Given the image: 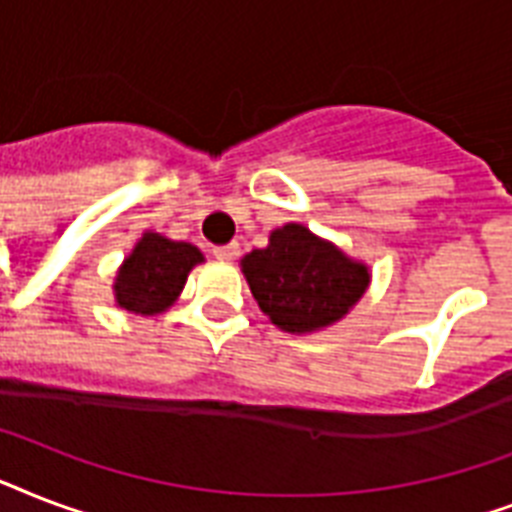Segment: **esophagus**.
<instances>
[{"label":"esophagus","mask_w":512,"mask_h":512,"mask_svg":"<svg viewBox=\"0 0 512 512\" xmlns=\"http://www.w3.org/2000/svg\"><path fill=\"white\" fill-rule=\"evenodd\" d=\"M212 255H215L217 260H236V257H239V244H236V241H231V244L215 247L212 249Z\"/></svg>","instance_id":"1"}]
</instances>
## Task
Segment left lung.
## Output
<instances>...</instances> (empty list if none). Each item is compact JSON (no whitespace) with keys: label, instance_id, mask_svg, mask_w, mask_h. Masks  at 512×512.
Here are the masks:
<instances>
[{"label":"left lung","instance_id":"1","mask_svg":"<svg viewBox=\"0 0 512 512\" xmlns=\"http://www.w3.org/2000/svg\"><path fill=\"white\" fill-rule=\"evenodd\" d=\"M260 311L284 332H313L340 321L369 287L366 265L353 263L329 241L289 223L271 244L241 260Z\"/></svg>","mask_w":512,"mask_h":512}]
</instances>
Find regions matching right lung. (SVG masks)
Segmentation results:
<instances>
[{
    "label": "right lung",
    "instance_id": "obj_1",
    "mask_svg": "<svg viewBox=\"0 0 512 512\" xmlns=\"http://www.w3.org/2000/svg\"><path fill=\"white\" fill-rule=\"evenodd\" d=\"M204 257L193 244L170 241L159 233H146L124 260L116 279V303L124 311L154 313L167 311L180 295L188 271Z\"/></svg>",
    "mask_w": 512,
    "mask_h": 512
}]
</instances>
